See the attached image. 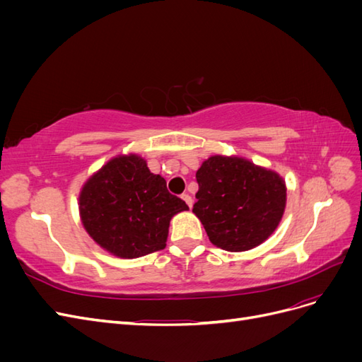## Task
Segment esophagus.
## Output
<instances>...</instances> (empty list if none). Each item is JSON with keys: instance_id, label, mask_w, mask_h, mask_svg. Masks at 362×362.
Wrapping results in <instances>:
<instances>
[{"instance_id": "34e87169", "label": "esophagus", "mask_w": 362, "mask_h": 362, "mask_svg": "<svg viewBox=\"0 0 362 362\" xmlns=\"http://www.w3.org/2000/svg\"><path fill=\"white\" fill-rule=\"evenodd\" d=\"M181 198L185 201V204H187L190 208L193 206V199H192V196H190L189 193H184V194L181 196Z\"/></svg>"}]
</instances>
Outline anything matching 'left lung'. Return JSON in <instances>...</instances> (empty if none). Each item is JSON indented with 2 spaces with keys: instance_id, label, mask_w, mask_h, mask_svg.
<instances>
[{
  "instance_id": "left-lung-1",
  "label": "left lung",
  "mask_w": 362,
  "mask_h": 362,
  "mask_svg": "<svg viewBox=\"0 0 362 362\" xmlns=\"http://www.w3.org/2000/svg\"><path fill=\"white\" fill-rule=\"evenodd\" d=\"M196 181L199 190L193 213L216 247L249 250L278 228L287 187L276 172L242 157L213 156L196 172Z\"/></svg>"
}]
</instances>
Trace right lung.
<instances>
[{"mask_svg": "<svg viewBox=\"0 0 362 362\" xmlns=\"http://www.w3.org/2000/svg\"><path fill=\"white\" fill-rule=\"evenodd\" d=\"M189 210L151 173L145 158L117 156L86 181L80 193L83 226L95 242L120 258L166 247L170 218Z\"/></svg>", "mask_w": 362, "mask_h": 362, "instance_id": "obj_1", "label": "right lung"}]
</instances>
